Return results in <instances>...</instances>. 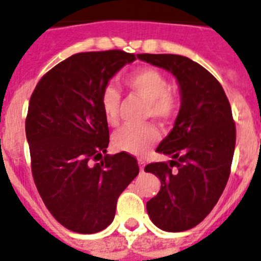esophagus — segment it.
Returning <instances> with one entry per match:
<instances>
[{
	"mask_svg": "<svg viewBox=\"0 0 261 261\" xmlns=\"http://www.w3.org/2000/svg\"><path fill=\"white\" fill-rule=\"evenodd\" d=\"M139 165H140V171L144 172V167H145V161H144V160H139Z\"/></svg>",
	"mask_w": 261,
	"mask_h": 261,
	"instance_id": "obj_1",
	"label": "esophagus"
}]
</instances>
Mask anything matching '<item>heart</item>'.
Listing matches in <instances>:
<instances>
[{
    "label": "heart",
    "instance_id": "1",
    "mask_svg": "<svg viewBox=\"0 0 261 261\" xmlns=\"http://www.w3.org/2000/svg\"><path fill=\"white\" fill-rule=\"evenodd\" d=\"M128 89L143 97L146 101V117H153L161 124H168L177 116L181 100L178 94L169 88L164 73L159 69L144 66L128 73L124 79ZM100 105L108 124L116 125L121 105V94L113 85L102 88ZM160 135L152 124L126 125L115 133L113 145L116 149L132 154H144L150 146L157 143Z\"/></svg>",
    "mask_w": 261,
    "mask_h": 261
}]
</instances>
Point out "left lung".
<instances>
[{"instance_id":"left-lung-1","label":"left lung","mask_w":261,"mask_h":261,"mask_svg":"<svg viewBox=\"0 0 261 261\" xmlns=\"http://www.w3.org/2000/svg\"><path fill=\"white\" fill-rule=\"evenodd\" d=\"M139 58L171 72L181 92L173 129L156 149L172 160L144 169L161 181L146 211L161 229L187 231L210 215L227 185L236 144L231 105L220 83L191 58L149 53Z\"/></svg>"}]
</instances>
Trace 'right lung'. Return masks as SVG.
<instances>
[{
	"label": "right lung",
	"mask_w": 261,
	"mask_h": 261,
	"mask_svg": "<svg viewBox=\"0 0 261 261\" xmlns=\"http://www.w3.org/2000/svg\"><path fill=\"white\" fill-rule=\"evenodd\" d=\"M135 60L118 49L77 53L45 73L30 97L25 132L34 184L51 216L77 233L105 229L118 196L139 174L135 156L107 154L100 105L102 88Z\"/></svg>",
	"instance_id": "add662e5"
}]
</instances>
